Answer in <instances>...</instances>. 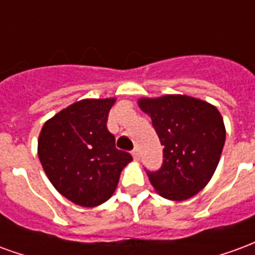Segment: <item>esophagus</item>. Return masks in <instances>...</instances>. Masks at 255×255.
<instances>
[{
	"label": "esophagus",
	"mask_w": 255,
	"mask_h": 255,
	"mask_svg": "<svg viewBox=\"0 0 255 255\" xmlns=\"http://www.w3.org/2000/svg\"><path fill=\"white\" fill-rule=\"evenodd\" d=\"M132 157H133V160H135V161L139 160V150L138 149L132 150Z\"/></svg>",
	"instance_id": "34e87169"
}]
</instances>
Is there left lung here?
I'll return each mask as SVG.
<instances>
[{"instance_id":"obj_1","label":"left lung","mask_w":255,"mask_h":255,"mask_svg":"<svg viewBox=\"0 0 255 255\" xmlns=\"http://www.w3.org/2000/svg\"><path fill=\"white\" fill-rule=\"evenodd\" d=\"M138 105L164 146L161 169L147 172L151 186L171 201L194 197L219 165L225 142L223 116L206 101L182 94L140 98Z\"/></svg>"}]
</instances>
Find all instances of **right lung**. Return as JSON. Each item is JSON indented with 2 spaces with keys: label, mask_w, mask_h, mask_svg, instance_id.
Listing matches in <instances>:
<instances>
[{
  "label": "right lung",
  "mask_w": 255,
  "mask_h": 255,
  "mask_svg": "<svg viewBox=\"0 0 255 255\" xmlns=\"http://www.w3.org/2000/svg\"><path fill=\"white\" fill-rule=\"evenodd\" d=\"M116 98H87L49 119L38 138V157L54 188L83 208L113 195L120 173L132 161L116 149L106 122Z\"/></svg>",
  "instance_id": "right-lung-1"
}]
</instances>
